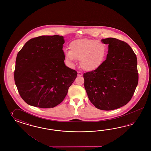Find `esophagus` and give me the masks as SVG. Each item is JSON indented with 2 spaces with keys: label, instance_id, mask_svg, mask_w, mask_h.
I'll use <instances>...</instances> for the list:
<instances>
[{
  "label": "esophagus",
  "instance_id": "obj_1",
  "mask_svg": "<svg viewBox=\"0 0 151 151\" xmlns=\"http://www.w3.org/2000/svg\"><path fill=\"white\" fill-rule=\"evenodd\" d=\"M78 76H82V73H81V72H80V71H78Z\"/></svg>",
  "mask_w": 151,
  "mask_h": 151
}]
</instances>
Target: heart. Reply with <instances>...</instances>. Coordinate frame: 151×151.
<instances>
[{
    "label": "heart",
    "instance_id": "b5f03b06",
    "mask_svg": "<svg viewBox=\"0 0 151 151\" xmlns=\"http://www.w3.org/2000/svg\"><path fill=\"white\" fill-rule=\"evenodd\" d=\"M70 49L65 51L66 60L70 63L80 60L83 70L91 71L97 69L105 59L107 46L102 41L91 39H81L71 41Z\"/></svg>",
    "mask_w": 151,
    "mask_h": 151
}]
</instances>
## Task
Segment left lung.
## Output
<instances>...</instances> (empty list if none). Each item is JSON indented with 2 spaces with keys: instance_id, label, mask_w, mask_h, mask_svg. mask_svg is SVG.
<instances>
[{
  "instance_id": "obj_1",
  "label": "left lung",
  "mask_w": 151,
  "mask_h": 151,
  "mask_svg": "<svg viewBox=\"0 0 151 151\" xmlns=\"http://www.w3.org/2000/svg\"><path fill=\"white\" fill-rule=\"evenodd\" d=\"M107 58L96 70L83 74L84 86L92 104L101 110H115L131 100L138 82L136 55L124 41L110 37Z\"/></svg>"
}]
</instances>
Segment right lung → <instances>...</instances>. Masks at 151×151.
<instances>
[{
  "mask_svg": "<svg viewBox=\"0 0 151 151\" xmlns=\"http://www.w3.org/2000/svg\"><path fill=\"white\" fill-rule=\"evenodd\" d=\"M63 36H40L27 41L16 59L14 80L23 100L39 108H52L66 96L76 71L64 63Z\"/></svg>",
  "mask_w": 151,
  "mask_h": 151,
  "instance_id": "obj_1",
  "label": "right lung"
}]
</instances>
